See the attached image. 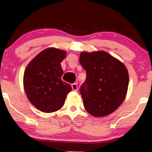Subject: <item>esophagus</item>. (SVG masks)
Wrapping results in <instances>:
<instances>
[{
    "instance_id": "1",
    "label": "esophagus",
    "mask_w": 152,
    "mask_h": 152,
    "mask_svg": "<svg viewBox=\"0 0 152 152\" xmlns=\"http://www.w3.org/2000/svg\"><path fill=\"white\" fill-rule=\"evenodd\" d=\"M71 87H72V89H73V90H74V91H76V90H78V85H77V83L72 84Z\"/></svg>"
}]
</instances>
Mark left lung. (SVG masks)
<instances>
[{
  "label": "left lung",
  "instance_id": "left-lung-1",
  "mask_svg": "<svg viewBox=\"0 0 152 152\" xmlns=\"http://www.w3.org/2000/svg\"><path fill=\"white\" fill-rule=\"evenodd\" d=\"M79 62L87 73L80 89L85 110L94 117L113 113L126 96L129 73L125 65L103 50L82 52Z\"/></svg>",
  "mask_w": 152,
  "mask_h": 152
}]
</instances>
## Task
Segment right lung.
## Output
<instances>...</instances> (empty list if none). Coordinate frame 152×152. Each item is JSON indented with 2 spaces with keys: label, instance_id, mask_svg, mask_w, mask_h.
Returning <instances> with one entry per match:
<instances>
[{
  "label": "right lung",
  "instance_id": "add662e5",
  "mask_svg": "<svg viewBox=\"0 0 152 152\" xmlns=\"http://www.w3.org/2000/svg\"><path fill=\"white\" fill-rule=\"evenodd\" d=\"M65 50L48 48L28 64L23 75V87L29 102L44 113H53L64 105L71 86L61 79V62Z\"/></svg>",
  "mask_w": 152,
  "mask_h": 152
}]
</instances>
